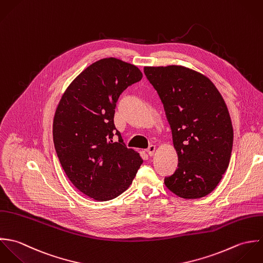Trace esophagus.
Here are the masks:
<instances>
[{
  "instance_id": "esophagus-1",
  "label": "esophagus",
  "mask_w": 263,
  "mask_h": 263,
  "mask_svg": "<svg viewBox=\"0 0 263 263\" xmlns=\"http://www.w3.org/2000/svg\"><path fill=\"white\" fill-rule=\"evenodd\" d=\"M156 145H151L147 149H146V152H147V154H148V156L149 157H153L154 155H155V152H156Z\"/></svg>"
}]
</instances>
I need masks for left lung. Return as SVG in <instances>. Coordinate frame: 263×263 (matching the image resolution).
<instances>
[{
	"instance_id": "obj_1",
	"label": "left lung",
	"mask_w": 263,
	"mask_h": 263,
	"mask_svg": "<svg viewBox=\"0 0 263 263\" xmlns=\"http://www.w3.org/2000/svg\"><path fill=\"white\" fill-rule=\"evenodd\" d=\"M144 74L163 105L178 154V168L164 184L179 197H204L231 158L234 131L226 103L210 79L192 69L144 67Z\"/></svg>"
}]
</instances>
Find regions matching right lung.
I'll return each mask as SVG.
<instances>
[{
  "label": "right lung",
  "instance_id": "obj_1",
  "mask_svg": "<svg viewBox=\"0 0 263 263\" xmlns=\"http://www.w3.org/2000/svg\"><path fill=\"white\" fill-rule=\"evenodd\" d=\"M141 78L132 64L102 59L71 82L55 109L53 144L61 165L71 183L95 200H110L126 191L143 162L114 124L120 95Z\"/></svg>",
  "mask_w": 263,
  "mask_h": 263
}]
</instances>
